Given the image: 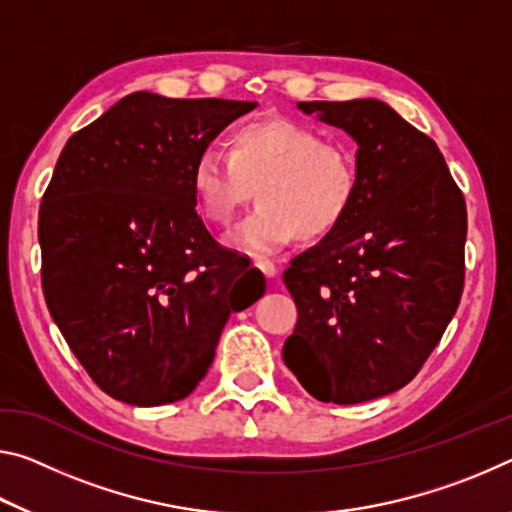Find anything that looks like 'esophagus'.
<instances>
[{
  "instance_id": "obj_1",
  "label": "esophagus",
  "mask_w": 512,
  "mask_h": 512,
  "mask_svg": "<svg viewBox=\"0 0 512 512\" xmlns=\"http://www.w3.org/2000/svg\"><path fill=\"white\" fill-rule=\"evenodd\" d=\"M255 269L262 271L266 278H275V273H278V269H275V264L271 262V259H255Z\"/></svg>"
}]
</instances>
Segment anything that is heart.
<instances>
[{
	"label": "heart",
	"mask_w": 512,
	"mask_h": 512,
	"mask_svg": "<svg viewBox=\"0 0 512 512\" xmlns=\"http://www.w3.org/2000/svg\"><path fill=\"white\" fill-rule=\"evenodd\" d=\"M191 191L216 227L230 225L257 191V212L230 243L269 255L294 239H326L348 221L360 196V159L351 143L321 139L294 120H250L230 134L227 152L207 148L193 159Z\"/></svg>",
	"instance_id": "1"
}]
</instances>
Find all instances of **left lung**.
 <instances>
[{
    "label": "left lung",
    "mask_w": 512,
    "mask_h": 512,
    "mask_svg": "<svg viewBox=\"0 0 512 512\" xmlns=\"http://www.w3.org/2000/svg\"><path fill=\"white\" fill-rule=\"evenodd\" d=\"M298 107L358 141L360 196L282 273L298 307L282 358L314 399L371 401L417 376L458 310L465 196L431 136L385 102Z\"/></svg>",
    "instance_id": "8db88e82"
}]
</instances>
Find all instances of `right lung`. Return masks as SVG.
<instances>
[{
    "mask_svg": "<svg viewBox=\"0 0 512 512\" xmlns=\"http://www.w3.org/2000/svg\"><path fill=\"white\" fill-rule=\"evenodd\" d=\"M257 102L132 93L70 136L38 214L47 310L93 383L129 405L189 396L234 310L264 294L202 223L191 166Z\"/></svg>",
    "mask_w": 512,
    "mask_h": 512,
    "instance_id": "obj_1",
    "label": "right lung"
}]
</instances>
